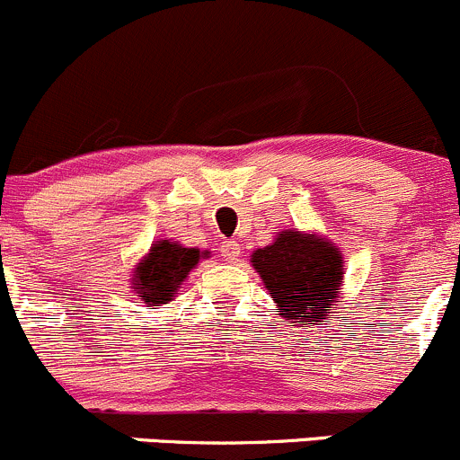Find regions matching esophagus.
I'll list each match as a JSON object with an SVG mask.
<instances>
[{
    "label": "esophagus",
    "mask_w": 460,
    "mask_h": 460,
    "mask_svg": "<svg viewBox=\"0 0 460 460\" xmlns=\"http://www.w3.org/2000/svg\"><path fill=\"white\" fill-rule=\"evenodd\" d=\"M218 251H221L223 261H227V264H234V261H239V257H242V243L230 239V242H223Z\"/></svg>",
    "instance_id": "esophagus-1"
}]
</instances>
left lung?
Instances as JSON below:
<instances>
[{
  "instance_id": "left-lung-1",
  "label": "left lung",
  "mask_w": 460,
  "mask_h": 460,
  "mask_svg": "<svg viewBox=\"0 0 460 460\" xmlns=\"http://www.w3.org/2000/svg\"><path fill=\"white\" fill-rule=\"evenodd\" d=\"M251 266L293 325H321L343 298V252L318 233L282 230L273 243L252 251Z\"/></svg>"
}]
</instances>
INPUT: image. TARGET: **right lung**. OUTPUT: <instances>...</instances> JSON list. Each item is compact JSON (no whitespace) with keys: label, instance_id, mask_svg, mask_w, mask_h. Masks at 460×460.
Returning <instances> with one entry per match:
<instances>
[{"label":"right lung","instance_id":"obj_1","mask_svg":"<svg viewBox=\"0 0 460 460\" xmlns=\"http://www.w3.org/2000/svg\"><path fill=\"white\" fill-rule=\"evenodd\" d=\"M209 251L200 248H187L172 239L153 242L151 248L144 252L142 260L135 264L133 291L146 307L160 309L172 303L182 288L191 270L199 266L200 260H208Z\"/></svg>","mask_w":460,"mask_h":460}]
</instances>
